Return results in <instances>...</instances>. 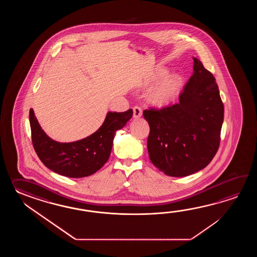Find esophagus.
I'll list each match as a JSON object with an SVG mask.
<instances>
[{"label": "esophagus", "instance_id": "obj_1", "mask_svg": "<svg viewBox=\"0 0 257 257\" xmlns=\"http://www.w3.org/2000/svg\"><path fill=\"white\" fill-rule=\"evenodd\" d=\"M142 115V110L140 106H134L133 107V117L134 118H140Z\"/></svg>", "mask_w": 257, "mask_h": 257}]
</instances>
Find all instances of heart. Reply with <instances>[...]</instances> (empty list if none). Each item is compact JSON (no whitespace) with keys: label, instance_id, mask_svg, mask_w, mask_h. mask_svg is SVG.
Returning a JSON list of instances; mask_svg holds the SVG:
<instances>
[{"label":"heart","instance_id":"obj_1","mask_svg":"<svg viewBox=\"0 0 257 257\" xmlns=\"http://www.w3.org/2000/svg\"><path fill=\"white\" fill-rule=\"evenodd\" d=\"M166 75V71H158L149 81L148 84L159 82ZM182 79L177 74H173L165 78L149 93L148 98L151 103L158 106H164L169 104L180 90Z\"/></svg>","mask_w":257,"mask_h":257}]
</instances>
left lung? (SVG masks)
I'll return each mask as SVG.
<instances>
[{
	"label": "left lung",
	"mask_w": 257,
	"mask_h": 257,
	"mask_svg": "<svg viewBox=\"0 0 257 257\" xmlns=\"http://www.w3.org/2000/svg\"><path fill=\"white\" fill-rule=\"evenodd\" d=\"M194 72L177 104L143 111L150 126L149 156L161 172L174 177L197 173L218 152L223 103L212 73L197 58Z\"/></svg>",
	"instance_id": "obj_1"
}]
</instances>
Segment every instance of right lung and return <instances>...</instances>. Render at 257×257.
I'll list each match as a JSON object with an SVG mask.
<instances>
[{
  "instance_id": "right-lung-1",
  "label": "right lung",
  "mask_w": 257,
  "mask_h": 257,
  "mask_svg": "<svg viewBox=\"0 0 257 257\" xmlns=\"http://www.w3.org/2000/svg\"><path fill=\"white\" fill-rule=\"evenodd\" d=\"M132 115V109L108 112L103 125L92 135L65 143L55 142L44 132L31 108L29 121L34 149L44 165L55 173L71 178L89 176L108 161L115 131L125 126Z\"/></svg>"
}]
</instances>
